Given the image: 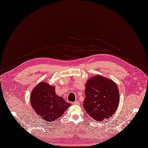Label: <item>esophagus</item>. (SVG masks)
Segmentation results:
<instances>
[{"label":"esophagus","instance_id":"34e87169","mask_svg":"<svg viewBox=\"0 0 148 148\" xmlns=\"http://www.w3.org/2000/svg\"><path fill=\"white\" fill-rule=\"evenodd\" d=\"M73 105H79V102L78 101H76L74 102H73Z\"/></svg>","mask_w":148,"mask_h":148}]
</instances>
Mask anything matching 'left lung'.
I'll return each mask as SVG.
<instances>
[{"label": "left lung", "mask_w": 148, "mask_h": 148, "mask_svg": "<svg viewBox=\"0 0 148 148\" xmlns=\"http://www.w3.org/2000/svg\"><path fill=\"white\" fill-rule=\"evenodd\" d=\"M84 107L97 122L114 114L119 105V92L116 84L110 79L97 75L87 81Z\"/></svg>", "instance_id": "obj_1"}]
</instances>
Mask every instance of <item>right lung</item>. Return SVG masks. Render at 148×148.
Returning <instances> with one entry per match:
<instances>
[{
  "mask_svg": "<svg viewBox=\"0 0 148 148\" xmlns=\"http://www.w3.org/2000/svg\"><path fill=\"white\" fill-rule=\"evenodd\" d=\"M55 90L54 87L42 82L31 92L32 107L37 114L45 121H56L70 106V103L56 95Z\"/></svg>",
  "mask_w": 148,
  "mask_h": 148,
  "instance_id": "obj_1",
  "label": "right lung"
}]
</instances>
